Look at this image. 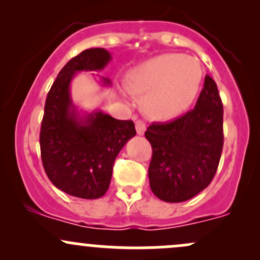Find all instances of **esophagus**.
I'll return each mask as SVG.
<instances>
[{"mask_svg": "<svg viewBox=\"0 0 260 260\" xmlns=\"http://www.w3.org/2000/svg\"><path fill=\"white\" fill-rule=\"evenodd\" d=\"M135 127H136V133H138L139 135H144L145 130H146V124H145L142 120H136Z\"/></svg>", "mask_w": 260, "mask_h": 260, "instance_id": "34e87169", "label": "esophagus"}]
</instances>
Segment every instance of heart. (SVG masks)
I'll use <instances>...</instances> for the list:
<instances>
[{
    "label": "heart",
    "mask_w": 260,
    "mask_h": 260,
    "mask_svg": "<svg viewBox=\"0 0 260 260\" xmlns=\"http://www.w3.org/2000/svg\"><path fill=\"white\" fill-rule=\"evenodd\" d=\"M202 71L196 60L165 54L130 72L126 88L142 96V109L155 119H171L191 105L200 89Z\"/></svg>",
    "instance_id": "heart-1"
}]
</instances>
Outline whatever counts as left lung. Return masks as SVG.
Here are the masks:
<instances>
[{
	"mask_svg": "<svg viewBox=\"0 0 260 260\" xmlns=\"http://www.w3.org/2000/svg\"><path fill=\"white\" fill-rule=\"evenodd\" d=\"M152 147L150 187L165 202H183L205 189L216 175L223 149V104L209 75L194 109L145 133Z\"/></svg>",
	"mask_w": 260,
	"mask_h": 260,
	"instance_id": "obj_1",
	"label": "left lung"
}]
</instances>
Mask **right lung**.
<instances>
[{
	"instance_id": "right-lung-1",
	"label": "right lung",
	"mask_w": 260,
	"mask_h": 260,
	"mask_svg": "<svg viewBox=\"0 0 260 260\" xmlns=\"http://www.w3.org/2000/svg\"><path fill=\"white\" fill-rule=\"evenodd\" d=\"M111 55L104 48L85 49L72 58L53 83L46 99L40 145L44 171L51 182L71 196L95 200L110 185L115 158L136 135L131 120H118L98 110L80 116L69 86L75 73L102 71ZM105 85L110 80L103 79Z\"/></svg>"
}]
</instances>
